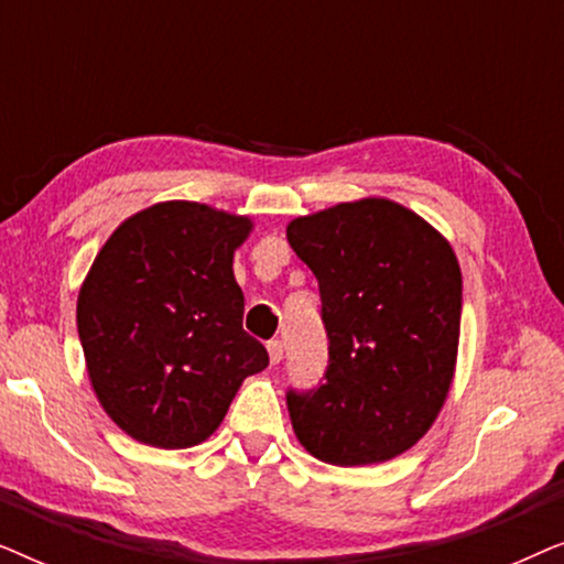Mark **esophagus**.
Masks as SVG:
<instances>
[{
  "instance_id": "obj_1",
  "label": "esophagus",
  "mask_w": 564,
  "mask_h": 564,
  "mask_svg": "<svg viewBox=\"0 0 564 564\" xmlns=\"http://www.w3.org/2000/svg\"><path fill=\"white\" fill-rule=\"evenodd\" d=\"M267 351H269V359H272V365H280L282 357H284V346L280 338H272V341L267 344Z\"/></svg>"
}]
</instances>
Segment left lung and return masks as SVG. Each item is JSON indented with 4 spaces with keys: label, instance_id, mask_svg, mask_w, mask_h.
Segmentation results:
<instances>
[{
    "label": "left lung",
    "instance_id": "1",
    "mask_svg": "<svg viewBox=\"0 0 564 564\" xmlns=\"http://www.w3.org/2000/svg\"><path fill=\"white\" fill-rule=\"evenodd\" d=\"M292 251L321 290L323 384L288 390L292 429L313 457L388 462L431 429L457 365L462 272L446 238L382 197L295 218Z\"/></svg>",
    "mask_w": 564,
    "mask_h": 564
}]
</instances>
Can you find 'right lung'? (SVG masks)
<instances>
[{
    "mask_svg": "<svg viewBox=\"0 0 564 564\" xmlns=\"http://www.w3.org/2000/svg\"><path fill=\"white\" fill-rule=\"evenodd\" d=\"M243 215L172 199L107 238L76 303L87 372L107 415L135 442L187 449L226 419L269 354L243 330L234 253Z\"/></svg>",
    "mask_w": 564,
    "mask_h": 564,
    "instance_id": "right-lung-1",
    "label": "right lung"
}]
</instances>
